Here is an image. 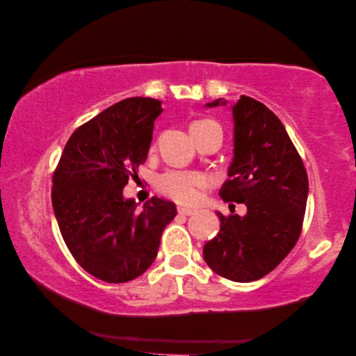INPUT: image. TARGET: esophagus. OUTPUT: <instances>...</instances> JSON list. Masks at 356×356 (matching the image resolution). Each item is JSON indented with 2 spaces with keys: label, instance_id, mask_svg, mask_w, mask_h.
I'll return each mask as SVG.
<instances>
[{
  "label": "esophagus",
  "instance_id": "esophagus-1",
  "mask_svg": "<svg viewBox=\"0 0 356 356\" xmlns=\"http://www.w3.org/2000/svg\"><path fill=\"white\" fill-rule=\"evenodd\" d=\"M178 213L181 214V216H191V214H194V209L184 208V207H178Z\"/></svg>",
  "mask_w": 356,
  "mask_h": 356
}]
</instances>
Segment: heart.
Listing matches in <instances>:
<instances>
[{
	"label": "heart",
	"instance_id": "1",
	"mask_svg": "<svg viewBox=\"0 0 356 356\" xmlns=\"http://www.w3.org/2000/svg\"><path fill=\"white\" fill-rule=\"evenodd\" d=\"M205 123H209V121H195L191 127H197ZM207 184V178L199 172L168 170L159 175L156 179V189L162 195L178 203H184V205H191V203L199 200L200 192Z\"/></svg>",
	"mask_w": 356,
	"mask_h": 356
}]
</instances>
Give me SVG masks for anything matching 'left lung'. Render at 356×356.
<instances>
[{"label": "left lung", "instance_id": "8db88e82", "mask_svg": "<svg viewBox=\"0 0 356 356\" xmlns=\"http://www.w3.org/2000/svg\"><path fill=\"white\" fill-rule=\"evenodd\" d=\"M222 99L207 104L218 107ZM233 161L219 195L244 203L248 213H218L220 230L203 246L208 266L225 279L250 282L266 276L298 241L305 219L307 173L281 120L264 104L241 96L232 107Z\"/></svg>", "mask_w": 356, "mask_h": 356}]
</instances>
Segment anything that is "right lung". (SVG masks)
I'll use <instances>...</instances> for the list:
<instances>
[{
	"mask_svg": "<svg viewBox=\"0 0 356 356\" xmlns=\"http://www.w3.org/2000/svg\"><path fill=\"white\" fill-rule=\"evenodd\" d=\"M161 101L129 97L113 104L67 140L54 172L51 205L77 264L101 281L120 284L153 264L175 203L153 197L137 209L123 189L147 161Z\"/></svg>",
	"mask_w": 356,
	"mask_h": 356,
	"instance_id": "obj_1",
	"label": "right lung"
}]
</instances>
